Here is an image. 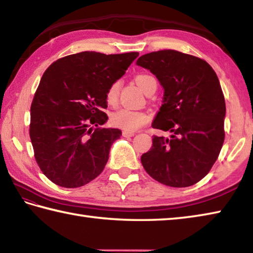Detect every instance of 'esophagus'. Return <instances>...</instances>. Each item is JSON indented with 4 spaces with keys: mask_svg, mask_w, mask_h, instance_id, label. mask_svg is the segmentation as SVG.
Wrapping results in <instances>:
<instances>
[{
    "mask_svg": "<svg viewBox=\"0 0 253 253\" xmlns=\"http://www.w3.org/2000/svg\"><path fill=\"white\" fill-rule=\"evenodd\" d=\"M133 135H135V132H132V131H128V130H124L123 131V136L124 137H132Z\"/></svg>",
    "mask_w": 253,
    "mask_h": 253,
    "instance_id": "esophagus-1",
    "label": "esophagus"
}]
</instances>
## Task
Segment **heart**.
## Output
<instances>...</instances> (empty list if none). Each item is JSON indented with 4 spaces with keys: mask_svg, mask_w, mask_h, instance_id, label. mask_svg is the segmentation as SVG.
<instances>
[{
    "mask_svg": "<svg viewBox=\"0 0 253 253\" xmlns=\"http://www.w3.org/2000/svg\"><path fill=\"white\" fill-rule=\"evenodd\" d=\"M151 80H153V78L148 76V74H138L135 78L137 85L139 86L143 92L147 91ZM120 88V81L113 82L110 87L107 88L106 101L110 105H115L117 103ZM111 120L114 125L118 128H122V129L128 131H135L137 129H139L143 125H146L148 121H149V117H148L147 114L139 111L130 110V108H121V110H118L112 114Z\"/></svg>",
    "mask_w": 253,
    "mask_h": 253,
    "instance_id": "heart-1",
    "label": "heart"
}]
</instances>
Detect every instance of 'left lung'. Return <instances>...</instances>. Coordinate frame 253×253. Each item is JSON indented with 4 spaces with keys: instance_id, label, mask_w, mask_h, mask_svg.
<instances>
[{
    "instance_id": "8db88e82",
    "label": "left lung",
    "mask_w": 253,
    "mask_h": 253,
    "mask_svg": "<svg viewBox=\"0 0 253 253\" xmlns=\"http://www.w3.org/2000/svg\"><path fill=\"white\" fill-rule=\"evenodd\" d=\"M136 64L155 74L165 90L152 127L171 132L169 138L153 136L142 166L165 185L195 184L211 169L225 139L218 78L206 61L170 49L143 54Z\"/></svg>"
}]
</instances>
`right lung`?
Returning a JSON list of instances; mask_svg holds the SVG:
<instances>
[{
    "mask_svg": "<svg viewBox=\"0 0 253 253\" xmlns=\"http://www.w3.org/2000/svg\"><path fill=\"white\" fill-rule=\"evenodd\" d=\"M138 56L83 51L58 59L42 74L31 106L29 136L35 159L54 184L73 189L101 174L113 142L122 136L118 128L98 127L108 120L103 112L107 88Z\"/></svg>",
    "mask_w": 253,
    "mask_h": 253,
    "instance_id": "right-lung-1",
    "label": "right lung"
}]
</instances>
